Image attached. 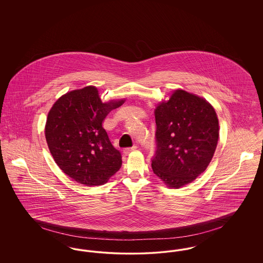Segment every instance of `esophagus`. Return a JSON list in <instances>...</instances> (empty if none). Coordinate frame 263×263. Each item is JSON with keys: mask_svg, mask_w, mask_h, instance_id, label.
Returning a JSON list of instances; mask_svg holds the SVG:
<instances>
[{"mask_svg": "<svg viewBox=\"0 0 263 263\" xmlns=\"http://www.w3.org/2000/svg\"><path fill=\"white\" fill-rule=\"evenodd\" d=\"M137 148V146H133V147H130V148H125V149L123 150V152H124V154H126V155H127V154H129L130 152L136 150Z\"/></svg>", "mask_w": 263, "mask_h": 263, "instance_id": "obj_1", "label": "esophagus"}]
</instances>
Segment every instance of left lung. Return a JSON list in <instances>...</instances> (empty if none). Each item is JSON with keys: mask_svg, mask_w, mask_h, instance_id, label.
<instances>
[{"mask_svg": "<svg viewBox=\"0 0 263 263\" xmlns=\"http://www.w3.org/2000/svg\"><path fill=\"white\" fill-rule=\"evenodd\" d=\"M152 168L168 187L193 181L212 160L219 138L218 117L204 99L177 89L159 104Z\"/></svg>", "mask_w": 263, "mask_h": 263, "instance_id": "obj_1", "label": "left lung"}]
</instances>
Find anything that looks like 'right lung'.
I'll use <instances>...</instances> for the list:
<instances>
[{"label":"right lung","instance_id":"right-lung-1","mask_svg":"<svg viewBox=\"0 0 263 263\" xmlns=\"http://www.w3.org/2000/svg\"><path fill=\"white\" fill-rule=\"evenodd\" d=\"M124 100L102 103L95 87L76 89L57 100L48 113L45 138L54 161L75 181L87 186L105 183L122 164L102 121Z\"/></svg>","mask_w":263,"mask_h":263}]
</instances>
